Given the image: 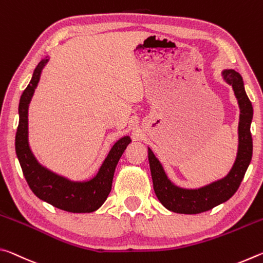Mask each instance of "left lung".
<instances>
[{
    "label": "left lung",
    "instance_id": "obj_1",
    "mask_svg": "<svg viewBox=\"0 0 263 263\" xmlns=\"http://www.w3.org/2000/svg\"><path fill=\"white\" fill-rule=\"evenodd\" d=\"M221 75L225 81L232 86L240 108L237 159L229 174L222 179L197 189H185L177 186L168 179L161 162L148 147V161L155 195L169 211L184 213V215H196L211 210L219 204L229 201L238 190L245 173L251 163L253 154L251 135L253 106L245 91L241 75L234 69H224Z\"/></svg>",
    "mask_w": 263,
    "mask_h": 263
}]
</instances>
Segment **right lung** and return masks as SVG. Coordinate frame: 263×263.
Returning a JSON list of instances; mask_svg holds the SVG:
<instances>
[{
  "label": "right lung",
  "mask_w": 263,
  "mask_h": 263,
  "mask_svg": "<svg viewBox=\"0 0 263 263\" xmlns=\"http://www.w3.org/2000/svg\"><path fill=\"white\" fill-rule=\"evenodd\" d=\"M47 62V57L39 62L29 86L21 96L18 106L20 123L15 142L17 158L30 189L39 199L60 210L73 213L96 211L108 198L116 166L126 146L131 142V138L125 136L116 141L97 174L88 181H70L67 177L58 175L39 163L29 145L28 112L34 89L38 86L42 70Z\"/></svg>",
  "instance_id": "add662e5"
}]
</instances>
